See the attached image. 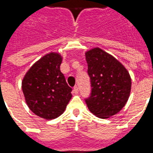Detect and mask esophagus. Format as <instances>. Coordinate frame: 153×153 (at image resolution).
I'll use <instances>...</instances> for the list:
<instances>
[{"mask_svg":"<svg viewBox=\"0 0 153 153\" xmlns=\"http://www.w3.org/2000/svg\"><path fill=\"white\" fill-rule=\"evenodd\" d=\"M73 93H74V94H78V93H79V88H78V87L75 86L74 88H73Z\"/></svg>","mask_w":153,"mask_h":153,"instance_id":"obj_1","label":"esophagus"}]
</instances>
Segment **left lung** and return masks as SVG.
Here are the masks:
<instances>
[{"label": "left lung", "instance_id": "left-lung-1", "mask_svg": "<svg viewBox=\"0 0 153 153\" xmlns=\"http://www.w3.org/2000/svg\"><path fill=\"white\" fill-rule=\"evenodd\" d=\"M92 92L85 100L88 108L101 119L116 115L128 102L131 78L117 59L99 47L85 52Z\"/></svg>", "mask_w": 153, "mask_h": 153}]
</instances>
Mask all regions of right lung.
<instances>
[{
  "instance_id": "obj_1",
  "label": "right lung",
  "mask_w": 153,
  "mask_h": 153,
  "mask_svg": "<svg viewBox=\"0 0 153 153\" xmlns=\"http://www.w3.org/2000/svg\"><path fill=\"white\" fill-rule=\"evenodd\" d=\"M63 57L50 52L36 61L22 80V90L28 108L45 120L62 115L72 97L60 66Z\"/></svg>"
}]
</instances>
